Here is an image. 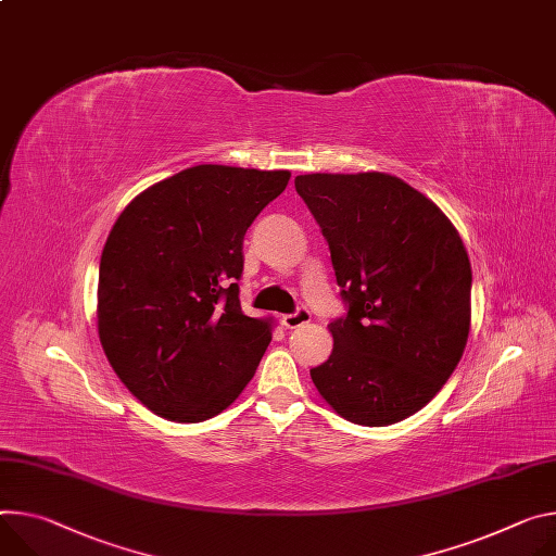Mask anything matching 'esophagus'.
Segmentation results:
<instances>
[{
  "label": "esophagus",
  "instance_id": "1",
  "mask_svg": "<svg viewBox=\"0 0 556 556\" xmlns=\"http://www.w3.org/2000/svg\"><path fill=\"white\" fill-rule=\"evenodd\" d=\"M308 321H311V313H308L306 308H299L296 313L281 317V324H283L286 328H299V326H304V324H308Z\"/></svg>",
  "mask_w": 556,
  "mask_h": 556
}]
</instances>
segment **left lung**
Listing matches in <instances>:
<instances>
[{
  "mask_svg": "<svg viewBox=\"0 0 556 556\" xmlns=\"http://www.w3.org/2000/svg\"><path fill=\"white\" fill-rule=\"evenodd\" d=\"M294 188L315 215L348 304L328 324V362L311 370L328 406L381 428L419 413L464 357L472 268L424 192L388 173H313Z\"/></svg>",
  "mask_w": 556,
  "mask_h": 556,
  "instance_id": "1",
  "label": "left lung"
}]
</instances>
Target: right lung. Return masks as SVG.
<instances>
[{
    "instance_id": "add662e5",
    "label": "right lung",
    "mask_w": 556,
    "mask_h": 556,
    "mask_svg": "<svg viewBox=\"0 0 556 556\" xmlns=\"http://www.w3.org/2000/svg\"><path fill=\"white\" fill-rule=\"evenodd\" d=\"M290 170L201 164L139 192L99 262L97 330L122 383L148 410L213 419L241 394L270 321L241 313L243 235Z\"/></svg>"
}]
</instances>
